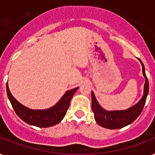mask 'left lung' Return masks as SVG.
Returning a JSON list of instances; mask_svg holds the SVG:
<instances>
[{
	"instance_id": "left-lung-1",
	"label": "left lung",
	"mask_w": 155,
	"mask_h": 155,
	"mask_svg": "<svg viewBox=\"0 0 155 155\" xmlns=\"http://www.w3.org/2000/svg\"><path fill=\"white\" fill-rule=\"evenodd\" d=\"M138 60L142 64V74L145 77L144 92L139 101L132 107L125 110L108 111L103 108L97 101L94 92H92V109L94 113V117L97 124L109 130L120 129L133 123L142 112L143 107L147 101V95L149 92V81L147 79L145 67L139 58Z\"/></svg>"
}]
</instances>
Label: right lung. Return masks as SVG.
Masks as SVG:
<instances>
[{"label": "right lung", "instance_id": "add662e5", "mask_svg": "<svg viewBox=\"0 0 155 155\" xmlns=\"http://www.w3.org/2000/svg\"><path fill=\"white\" fill-rule=\"evenodd\" d=\"M78 88L79 87H75L67 91L56 104L51 108L46 109H31L19 103L13 97L8 88V82L6 84L8 100L17 115L29 125L41 128L51 127L57 125L63 120L69 108L71 100Z\"/></svg>", "mask_w": 155, "mask_h": 155}]
</instances>
